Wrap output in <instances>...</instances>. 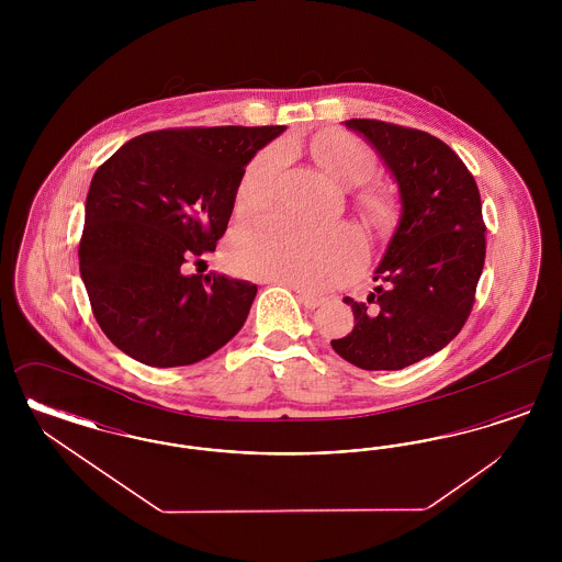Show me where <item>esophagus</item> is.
<instances>
[{
    "mask_svg": "<svg viewBox=\"0 0 562 562\" xmlns=\"http://www.w3.org/2000/svg\"><path fill=\"white\" fill-rule=\"evenodd\" d=\"M271 282H278V280H271ZM291 289L296 293V299H299V303H301L303 307H307V310L321 307L322 296H318V294L305 293V291H301V289H296V286H291Z\"/></svg>",
    "mask_w": 562,
    "mask_h": 562,
    "instance_id": "obj_1",
    "label": "esophagus"
}]
</instances>
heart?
<instances>
[{
	"instance_id": "1",
	"label": "heart",
	"mask_w": 562,
	"mask_h": 562,
	"mask_svg": "<svg viewBox=\"0 0 562 562\" xmlns=\"http://www.w3.org/2000/svg\"><path fill=\"white\" fill-rule=\"evenodd\" d=\"M312 156L341 186L360 188L376 172L373 149L353 136H337L310 145ZM289 154L282 145L259 151L241 172L236 204L241 214L268 211L276 200ZM374 225H385L390 206L371 195L364 200ZM362 240L351 229L314 232L284 218H269L246 229L232 250L234 268L255 278L291 282L321 291L351 273L362 259Z\"/></svg>"
}]
</instances>
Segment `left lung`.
I'll list each match as a JSON object with an SVG mask.
<instances>
[{
    "mask_svg": "<svg viewBox=\"0 0 562 562\" xmlns=\"http://www.w3.org/2000/svg\"><path fill=\"white\" fill-rule=\"evenodd\" d=\"M392 172L401 221L374 269L373 293L351 305L353 328L333 349L364 371H401L449 346L468 321L484 266L481 193L440 138L381 120H348Z\"/></svg>",
    "mask_w": 562,
    "mask_h": 562,
    "instance_id": "obj_1",
    "label": "left lung"
}]
</instances>
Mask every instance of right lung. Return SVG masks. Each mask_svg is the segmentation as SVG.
Masks as SVG:
<instances>
[{
  "instance_id": "obj_1",
  "label": "right lung",
  "mask_w": 562,
  "mask_h": 562,
  "mask_svg": "<svg viewBox=\"0 0 562 562\" xmlns=\"http://www.w3.org/2000/svg\"><path fill=\"white\" fill-rule=\"evenodd\" d=\"M284 131L140 134L94 172L78 257L92 314L115 348L170 369L209 358L240 330L257 286L183 266L214 252L246 164Z\"/></svg>"
}]
</instances>
